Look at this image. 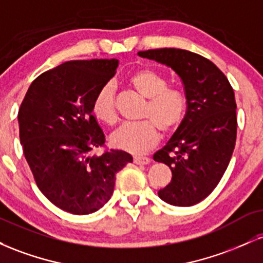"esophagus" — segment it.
<instances>
[{
	"label": "esophagus",
	"mask_w": 263,
	"mask_h": 263,
	"mask_svg": "<svg viewBox=\"0 0 263 263\" xmlns=\"http://www.w3.org/2000/svg\"><path fill=\"white\" fill-rule=\"evenodd\" d=\"M134 162L136 164H140V165H144V164H148L151 162V159L148 157H143V156H135L134 157Z\"/></svg>",
	"instance_id": "esophagus-1"
}]
</instances>
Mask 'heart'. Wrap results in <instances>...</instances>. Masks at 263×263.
<instances>
[{
	"mask_svg": "<svg viewBox=\"0 0 263 263\" xmlns=\"http://www.w3.org/2000/svg\"><path fill=\"white\" fill-rule=\"evenodd\" d=\"M129 84L147 99L144 121L125 123L111 137L114 146L126 152L142 155L156 146L159 128L163 132L174 131L183 122L186 112V99L179 90L168 89L163 75L151 69H143L129 78ZM92 112L101 121H116L115 89L111 84L102 86L92 102Z\"/></svg>",
	"mask_w": 263,
	"mask_h": 263,
	"instance_id": "1",
	"label": "heart"
}]
</instances>
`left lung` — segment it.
<instances>
[{
    "label": "left lung",
    "instance_id": "8db88e82",
    "mask_svg": "<svg viewBox=\"0 0 263 263\" xmlns=\"http://www.w3.org/2000/svg\"><path fill=\"white\" fill-rule=\"evenodd\" d=\"M138 55L170 66L184 85L185 116L153 159L172 171L171 183L159 190V198L176 206H192L215 189L230 163L237 131L234 90L218 66L197 53L162 48Z\"/></svg>",
    "mask_w": 263,
    "mask_h": 263
}]
</instances>
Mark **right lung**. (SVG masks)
Segmentation results:
<instances>
[{
  "mask_svg": "<svg viewBox=\"0 0 263 263\" xmlns=\"http://www.w3.org/2000/svg\"><path fill=\"white\" fill-rule=\"evenodd\" d=\"M117 65V59L63 63L34 79L18 111L21 144L39 190L75 215L104 206L116 173L134 161L119 149L91 156L105 143L92 102Z\"/></svg>",
  "mask_w": 263,
  "mask_h": 263,
  "instance_id": "1",
  "label": "right lung"
}]
</instances>
